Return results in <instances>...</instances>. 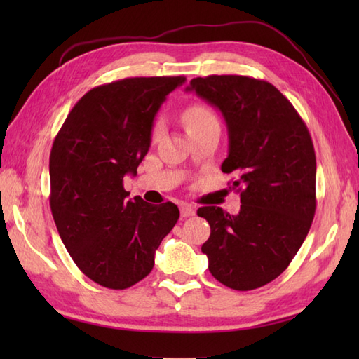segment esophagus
I'll return each mask as SVG.
<instances>
[{
	"label": "esophagus",
	"instance_id": "1",
	"mask_svg": "<svg viewBox=\"0 0 359 359\" xmlns=\"http://www.w3.org/2000/svg\"><path fill=\"white\" fill-rule=\"evenodd\" d=\"M180 215L182 217H191L196 215V210L191 207V205H182L180 207Z\"/></svg>",
	"mask_w": 359,
	"mask_h": 359
}]
</instances>
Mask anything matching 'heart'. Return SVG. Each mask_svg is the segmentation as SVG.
Listing matches in <instances>:
<instances>
[{
    "mask_svg": "<svg viewBox=\"0 0 359 359\" xmlns=\"http://www.w3.org/2000/svg\"><path fill=\"white\" fill-rule=\"evenodd\" d=\"M182 121H184L187 133H191L194 129H199L210 123H217V118L207 106L191 104L182 114ZM160 131H162V126H160V123H156L154 129H152V137H158Z\"/></svg>",
    "mask_w": 359,
    "mask_h": 359,
    "instance_id": "obj_1",
    "label": "heart"
}]
</instances>
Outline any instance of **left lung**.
Listing matches in <instances>:
<instances>
[{"label": "left lung", "instance_id": "8db88e82", "mask_svg": "<svg viewBox=\"0 0 359 359\" xmlns=\"http://www.w3.org/2000/svg\"><path fill=\"white\" fill-rule=\"evenodd\" d=\"M228 129L222 171L233 174L241 211L202 207L211 234L202 245L210 273L233 290H255L284 271L307 238L316 210V157L309 129L271 83L243 75L189 81Z\"/></svg>", "mask_w": 359, "mask_h": 359}]
</instances>
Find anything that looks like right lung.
Returning a JSON list of instances; mask_svg holds the SVG:
<instances>
[{"label":"right lung","mask_w":359,"mask_h":359,"mask_svg":"<svg viewBox=\"0 0 359 359\" xmlns=\"http://www.w3.org/2000/svg\"><path fill=\"white\" fill-rule=\"evenodd\" d=\"M185 77H134L97 86L74 106L52 144L50 210L66 250L97 284L123 290L147 278L179 220L172 202L128 199L126 174L151 147L156 114Z\"/></svg>","instance_id":"1"}]
</instances>
